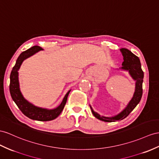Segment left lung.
I'll list each match as a JSON object with an SVG mask.
<instances>
[{
  "label": "left lung",
  "mask_w": 159,
  "mask_h": 159,
  "mask_svg": "<svg viewBox=\"0 0 159 159\" xmlns=\"http://www.w3.org/2000/svg\"><path fill=\"white\" fill-rule=\"evenodd\" d=\"M120 51L124 57V62H122L121 70L128 71L129 75L136 81L135 92L131 101H129L126 107L119 114L113 117H104L98 114L97 112L93 111L92 107L90 105L91 111L96 118L101 121L106 122L116 121L117 120H122L125 118L133 109L136 107L141 100L142 95V83L144 79V72L142 70L141 64L139 58L128 49L121 48Z\"/></svg>",
  "instance_id": "left-lung-1"
}]
</instances>
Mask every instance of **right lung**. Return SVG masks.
Returning a JSON list of instances; mask_svg holds the SVG:
<instances>
[{"mask_svg": "<svg viewBox=\"0 0 159 159\" xmlns=\"http://www.w3.org/2000/svg\"><path fill=\"white\" fill-rule=\"evenodd\" d=\"M40 50H43V49L39 46H35L28 49L25 52H23L19 55L10 75L9 90L12 99L24 115L31 120L46 121L56 119L62 111L70 90L68 91L65 95L59 106L53 109L36 107L24 98L19 88L18 70L24 60L29 58Z\"/></svg>", "mask_w": 159, "mask_h": 159, "instance_id": "right-lung-1", "label": "right lung"}]
</instances>
